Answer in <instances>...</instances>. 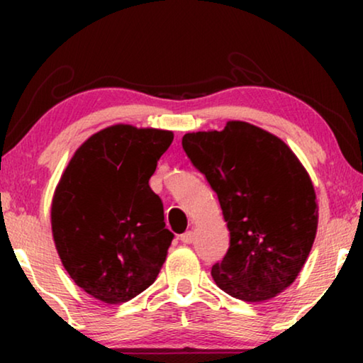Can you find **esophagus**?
<instances>
[{
	"mask_svg": "<svg viewBox=\"0 0 363 363\" xmlns=\"http://www.w3.org/2000/svg\"><path fill=\"white\" fill-rule=\"evenodd\" d=\"M180 241L185 242V245H191V242L195 241V233H193V231L183 233V235L180 236Z\"/></svg>",
	"mask_w": 363,
	"mask_h": 363,
	"instance_id": "34e87169",
	"label": "esophagus"
}]
</instances>
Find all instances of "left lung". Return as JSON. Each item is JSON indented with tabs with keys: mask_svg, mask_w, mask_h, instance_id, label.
<instances>
[{
	"mask_svg": "<svg viewBox=\"0 0 363 363\" xmlns=\"http://www.w3.org/2000/svg\"><path fill=\"white\" fill-rule=\"evenodd\" d=\"M182 145L218 195L230 230L213 279L236 299H272L294 282L315 240L319 210L306 168L281 138L247 122L185 133Z\"/></svg>",
	"mask_w": 363,
	"mask_h": 363,
	"instance_id": "8db88e82",
	"label": "left lung"
}]
</instances>
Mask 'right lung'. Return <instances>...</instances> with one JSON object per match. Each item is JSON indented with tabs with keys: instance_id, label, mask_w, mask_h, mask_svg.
<instances>
[{
	"instance_id": "right-lung-1",
	"label": "right lung",
	"mask_w": 363,
	"mask_h": 363,
	"mask_svg": "<svg viewBox=\"0 0 363 363\" xmlns=\"http://www.w3.org/2000/svg\"><path fill=\"white\" fill-rule=\"evenodd\" d=\"M158 128L112 125L89 137L52 198L56 250L74 282L106 304L133 299L155 282L173 233L148 180L172 145Z\"/></svg>"
}]
</instances>
